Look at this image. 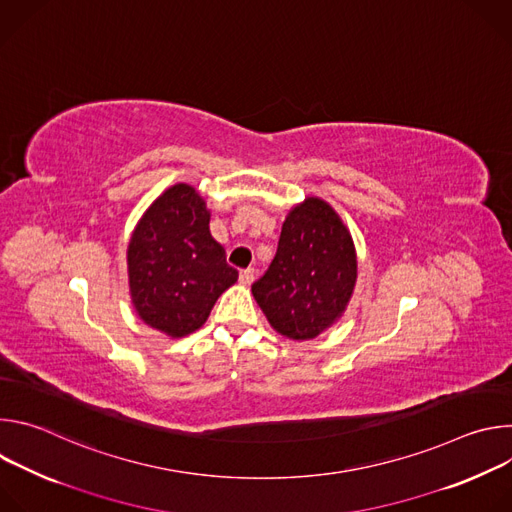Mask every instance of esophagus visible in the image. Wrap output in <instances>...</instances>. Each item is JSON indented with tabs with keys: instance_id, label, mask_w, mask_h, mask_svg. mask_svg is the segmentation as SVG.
Returning a JSON list of instances; mask_svg holds the SVG:
<instances>
[{
	"instance_id": "34e87169",
	"label": "esophagus",
	"mask_w": 512,
	"mask_h": 512,
	"mask_svg": "<svg viewBox=\"0 0 512 512\" xmlns=\"http://www.w3.org/2000/svg\"><path fill=\"white\" fill-rule=\"evenodd\" d=\"M239 279H241V283L243 285H251L253 283V279H255V269H243L241 273H239Z\"/></svg>"
}]
</instances>
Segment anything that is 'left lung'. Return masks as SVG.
<instances>
[{
	"instance_id": "obj_1",
	"label": "left lung",
	"mask_w": 512,
	"mask_h": 512,
	"mask_svg": "<svg viewBox=\"0 0 512 512\" xmlns=\"http://www.w3.org/2000/svg\"><path fill=\"white\" fill-rule=\"evenodd\" d=\"M354 283L348 229L328 202L310 196L285 216L277 253L251 291L281 336L310 340L344 314Z\"/></svg>"
}]
</instances>
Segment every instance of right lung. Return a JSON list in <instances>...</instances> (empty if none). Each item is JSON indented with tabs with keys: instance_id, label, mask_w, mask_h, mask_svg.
I'll list each match as a JSON object with an SVG mask.
<instances>
[{
	"instance_id": "add662e5",
	"label": "right lung",
	"mask_w": 512,
	"mask_h": 512,
	"mask_svg": "<svg viewBox=\"0 0 512 512\" xmlns=\"http://www.w3.org/2000/svg\"><path fill=\"white\" fill-rule=\"evenodd\" d=\"M208 223L202 196L188 184H174L139 218L127 247L133 308L172 338L198 330L239 277Z\"/></svg>"
}]
</instances>
